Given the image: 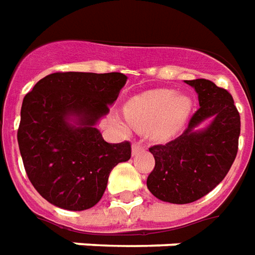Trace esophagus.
I'll list each match as a JSON object with an SVG mask.
<instances>
[{
    "mask_svg": "<svg viewBox=\"0 0 255 255\" xmlns=\"http://www.w3.org/2000/svg\"><path fill=\"white\" fill-rule=\"evenodd\" d=\"M143 150V145H140V143H138V142H135V143H132V154L135 156V154H138L139 152H142Z\"/></svg>",
    "mask_w": 255,
    "mask_h": 255,
    "instance_id": "1",
    "label": "esophagus"
}]
</instances>
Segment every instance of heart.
Returning a JSON list of instances; mask_svg holds the SVG:
<instances>
[{"label": "heart", "mask_w": 255, "mask_h": 255, "mask_svg": "<svg viewBox=\"0 0 255 255\" xmlns=\"http://www.w3.org/2000/svg\"><path fill=\"white\" fill-rule=\"evenodd\" d=\"M192 110L185 95L171 90H154L132 98L126 106V117L135 129H147L149 136L164 142L182 128Z\"/></svg>", "instance_id": "b5f03b06"}]
</instances>
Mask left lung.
<instances>
[{
    "label": "left lung",
    "mask_w": 255,
    "mask_h": 255,
    "mask_svg": "<svg viewBox=\"0 0 255 255\" xmlns=\"http://www.w3.org/2000/svg\"><path fill=\"white\" fill-rule=\"evenodd\" d=\"M199 95V105L188 128L165 145L149 149L154 168L146 185L163 202L186 204L202 199L225 178L238 154L240 116L232 95L210 80H186ZM207 118L206 128L197 127Z\"/></svg>",
    "instance_id": "obj_1"
}]
</instances>
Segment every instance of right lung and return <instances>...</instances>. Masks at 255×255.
<instances>
[{"instance_id":"obj_1","label":"right lung","mask_w":255,"mask_h":255,"mask_svg":"<svg viewBox=\"0 0 255 255\" xmlns=\"http://www.w3.org/2000/svg\"><path fill=\"white\" fill-rule=\"evenodd\" d=\"M127 76L123 73H52L24 97L17 143L35 190L72 211L94 207L110 171L131 157V143H109L97 128Z\"/></svg>"}]
</instances>
